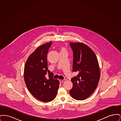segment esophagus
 Masks as SVG:
<instances>
[{"mask_svg":"<svg viewBox=\"0 0 121 121\" xmlns=\"http://www.w3.org/2000/svg\"><path fill=\"white\" fill-rule=\"evenodd\" d=\"M65 80H66L65 79H63V80H61V79H60V80H59V82H60L61 83H62V82H65Z\"/></svg>","mask_w":121,"mask_h":121,"instance_id":"esophagus-1","label":"esophagus"}]
</instances>
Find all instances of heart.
Returning a JSON list of instances; mask_svg holds the SVG:
<instances>
[{
	"instance_id": "obj_1",
	"label": "heart",
	"mask_w": 121,
	"mask_h": 121,
	"mask_svg": "<svg viewBox=\"0 0 121 121\" xmlns=\"http://www.w3.org/2000/svg\"><path fill=\"white\" fill-rule=\"evenodd\" d=\"M60 50H61V52H63V51H66L65 48H64V47H61L60 48Z\"/></svg>"
}]
</instances>
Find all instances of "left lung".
Wrapping results in <instances>:
<instances>
[{"mask_svg":"<svg viewBox=\"0 0 121 121\" xmlns=\"http://www.w3.org/2000/svg\"><path fill=\"white\" fill-rule=\"evenodd\" d=\"M73 51V72L78 74L71 78L73 84L69 91L72 97L83 100L95 91L100 78L98 59L88 46L81 43H70Z\"/></svg>","mask_w":121,"mask_h":121,"instance_id":"8db88e82","label":"left lung"}]
</instances>
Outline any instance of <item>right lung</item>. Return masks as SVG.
<instances>
[{
    "instance_id": "add662e5",
    "label": "right lung",
    "mask_w": 121,
    "mask_h": 121,
    "mask_svg": "<svg viewBox=\"0 0 121 121\" xmlns=\"http://www.w3.org/2000/svg\"><path fill=\"white\" fill-rule=\"evenodd\" d=\"M52 42L36 49L28 58L24 69V79L29 92L42 102L52 101L57 95L59 82L53 79L48 68L47 54ZM48 73L49 78H46Z\"/></svg>"
}]
</instances>
